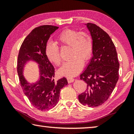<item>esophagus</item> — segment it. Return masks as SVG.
Returning a JSON list of instances; mask_svg holds the SVG:
<instances>
[{
    "instance_id": "esophagus-1",
    "label": "esophagus",
    "mask_w": 134,
    "mask_h": 134,
    "mask_svg": "<svg viewBox=\"0 0 134 134\" xmlns=\"http://www.w3.org/2000/svg\"><path fill=\"white\" fill-rule=\"evenodd\" d=\"M67 79L68 83H70L73 82L74 80V79L73 78H71V77H67Z\"/></svg>"
}]
</instances>
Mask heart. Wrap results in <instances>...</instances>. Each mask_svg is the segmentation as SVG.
I'll return each instance as SVG.
<instances>
[{"mask_svg":"<svg viewBox=\"0 0 134 134\" xmlns=\"http://www.w3.org/2000/svg\"><path fill=\"white\" fill-rule=\"evenodd\" d=\"M57 42L62 46L70 47L69 57L59 70L61 75L71 77L77 75L82 69L83 62L89 60L93 51V42L90 36L85 32H78L75 29H66L57 37ZM45 53L49 62L56 65L62 63L60 50L53 43H48Z\"/></svg>","mask_w":134,"mask_h":134,"instance_id":"obj_1","label":"heart"}]
</instances>
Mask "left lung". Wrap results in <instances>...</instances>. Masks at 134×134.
I'll return each mask as SVG.
<instances>
[{"instance_id": "8db88e82", "label": "left lung", "mask_w": 134, "mask_h": 134, "mask_svg": "<svg viewBox=\"0 0 134 134\" xmlns=\"http://www.w3.org/2000/svg\"><path fill=\"white\" fill-rule=\"evenodd\" d=\"M86 25L92 38L93 56L80 76L87 88L79 95V100L83 105L97 107L105 103L114 90L119 79V63L109 35L96 24Z\"/></svg>"}]
</instances>
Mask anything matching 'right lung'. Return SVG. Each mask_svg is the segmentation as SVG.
<instances>
[{"label":"right lung","instance_id":"1","mask_svg":"<svg viewBox=\"0 0 134 134\" xmlns=\"http://www.w3.org/2000/svg\"><path fill=\"white\" fill-rule=\"evenodd\" d=\"M58 28L46 25L34 29L25 38L18 56L17 72L22 89L31 105L40 110L54 108L59 100L61 89L68 84L65 77L55 80L54 68L45 53L49 37ZM30 59L39 64L40 79L38 82L29 85L23 76V69Z\"/></svg>","mask_w":134,"mask_h":134}]
</instances>
